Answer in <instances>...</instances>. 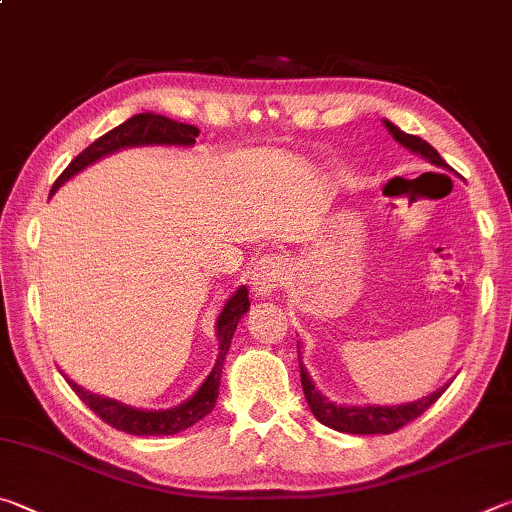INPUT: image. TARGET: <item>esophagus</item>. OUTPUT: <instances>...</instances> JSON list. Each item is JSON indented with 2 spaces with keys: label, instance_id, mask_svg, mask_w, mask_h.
<instances>
[{
  "label": "esophagus",
  "instance_id": "1",
  "mask_svg": "<svg viewBox=\"0 0 512 512\" xmlns=\"http://www.w3.org/2000/svg\"><path fill=\"white\" fill-rule=\"evenodd\" d=\"M289 266L282 257L277 255H264L257 259L253 268V289L257 296H271L287 280Z\"/></svg>",
  "mask_w": 512,
  "mask_h": 512
}]
</instances>
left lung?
<instances>
[{"label": "left lung", "mask_w": 512, "mask_h": 512, "mask_svg": "<svg viewBox=\"0 0 512 512\" xmlns=\"http://www.w3.org/2000/svg\"><path fill=\"white\" fill-rule=\"evenodd\" d=\"M384 126L388 128V133L395 137V142H400L413 153H420L424 160L436 164V167L449 169V164L440 158L438 151L433 149L431 144L424 142L422 137L400 131V128L391 124V121H384ZM300 379H302V391H305V400L318 422H323L329 429H336L343 433H361V436H366V433H393L397 429H402L404 424L420 418V415L427 411L449 386L445 384L433 395L424 397V400L400 404V406H336L334 402H329L327 397H323L316 391L314 381L309 379V372L305 370V366H302V361H300Z\"/></svg>", "instance_id": "left-lung-1"}]
</instances>
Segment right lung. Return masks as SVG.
Listing matches in <instances>:
<instances>
[{
    "instance_id": "right-lung-1",
    "label": "right lung",
    "mask_w": 512,
    "mask_h": 512,
    "mask_svg": "<svg viewBox=\"0 0 512 512\" xmlns=\"http://www.w3.org/2000/svg\"><path fill=\"white\" fill-rule=\"evenodd\" d=\"M198 137V128L189 124H178V121L167 119L162 115H153V112H140L131 119H126L124 124L112 128L106 135H101L99 140H94L88 149L81 151L76 158L67 164V169L60 173L58 180L51 187V194L65 183L67 178H72L74 173L88 167V164L97 162L103 155L112 151L126 149V146H142V144H180L189 146L194 144ZM49 194V196H51ZM250 307L248 289L241 287L235 296L228 300V305L223 307L219 320H216V336H219V359L214 363V370L210 377L205 379V384L198 388L194 397H189L185 404L176 406V409L167 411H140L133 406H126L117 400H106V397L94 395L83 391L81 386H76L72 379H67V384L72 386V391L81 397L85 406L99 415L103 422H108L112 429L133 433V436H173V433L185 431L192 427L207 413H212L216 397H219V384H221V368L228 354L232 334H235L239 318L246 314Z\"/></svg>"
}]
</instances>
